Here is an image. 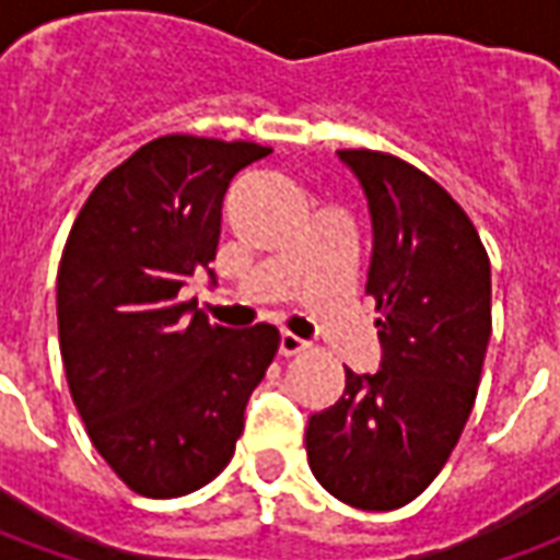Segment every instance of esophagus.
I'll return each mask as SVG.
<instances>
[{"instance_id":"34e87169","label":"esophagus","mask_w":560,"mask_h":560,"mask_svg":"<svg viewBox=\"0 0 560 560\" xmlns=\"http://www.w3.org/2000/svg\"><path fill=\"white\" fill-rule=\"evenodd\" d=\"M308 351V341H303L293 332H281L279 336V353L281 357H296V353Z\"/></svg>"}]
</instances>
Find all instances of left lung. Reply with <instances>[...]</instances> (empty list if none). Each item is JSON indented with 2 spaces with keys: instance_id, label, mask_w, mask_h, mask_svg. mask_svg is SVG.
I'll use <instances>...</instances> for the list:
<instances>
[{
  "instance_id": "obj_1",
  "label": "left lung",
  "mask_w": 560,
  "mask_h": 560,
  "mask_svg": "<svg viewBox=\"0 0 560 560\" xmlns=\"http://www.w3.org/2000/svg\"><path fill=\"white\" fill-rule=\"evenodd\" d=\"M372 215L381 369L305 429L317 482L357 510H396L438 477L470 417L492 336V269L465 209L408 161L339 149Z\"/></svg>"
}]
</instances>
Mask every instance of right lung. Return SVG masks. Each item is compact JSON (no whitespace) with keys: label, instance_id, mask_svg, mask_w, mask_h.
<instances>
[{"label":"right lung","instance_id":"1","mask_svg":"<svg viewBox=\"0 0 560 560\" xmlns=\"http://www.w3.org/2000/svg\"><path fill=\"white\" fill-rule=\"evenodd\" d=\"M272 149L245 140H149L95 185L68 233L56 317L68 389L104 462L138 494L179 498L215 480L279 329L209 324L179 291L207 272L221 200Z\"/></svg>","mask_w":560,"mask_h":560}]
</instances>
